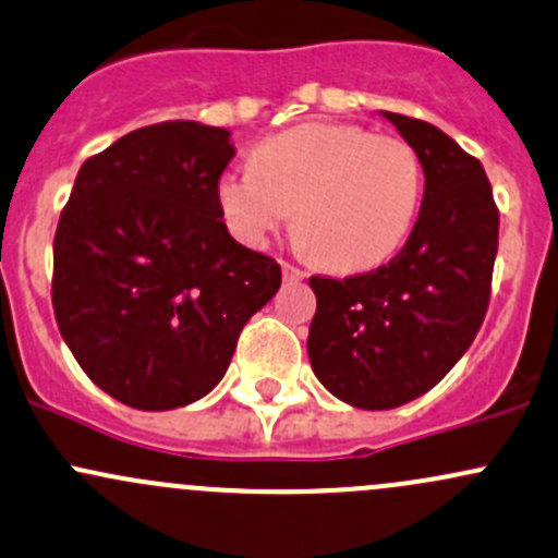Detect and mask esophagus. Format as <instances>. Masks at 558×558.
I'll list each match as a JSON object with an SVG mask.
<instances>
[{"mask_svg": "<svg viewBox=\"0 0 558 558\" xmlns=\"http://www.w3.org/2000/svg\"><path fill=\"white\" fill-rule=\"evenodd\" d=\"M280 269H283V280H289V283H299V280L307 278V272H304V269H299L289 262H283V267H280Z\"/></svg>", "mask_w": 558, "mask_h": 558, "instance_id": "esophagus-1", "label": "esophagus"}]
</instances>
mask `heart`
I'll use <instances>...</instances> for the list:
<instances>
[{
  "instance_id": "heart-1",
  "label": "heart",
  "mask_w": 558,
  "mask_h": 558,
  "mask_svg": "<svg viewBox=\"0 0 558 558\" xmlns=\"http://www.w3.org/2000/svg\"><path fill=\"white\" fill-rule=\"evenodd\" d=\"M251 166L216 184L227 227L251 248H264L294 214L299 245L350 272L390 259L417 219L422 162L403 138L302 122L262 138Z\"/></svg>"
}]
</instances>
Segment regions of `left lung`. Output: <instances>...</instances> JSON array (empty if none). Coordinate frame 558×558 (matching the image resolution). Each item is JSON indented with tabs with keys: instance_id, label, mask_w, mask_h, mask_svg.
Here are the masks:
<instances>
[{
	"instance_id": "8db88e82",
	"label": "left lung",
	"mask_w": 558,
	"mask_h": 558,
	"mask_svg": "<svg viewBox=\"0 0 558 558\" xmlns=\"http://www.w3.org/2000/svg\"><path fill=\"white\" fill-rule=\"evenodd\" d=\"M417 151L422 208L407 245L355 278H310L318 310L307 355L315 377L355 409L425 396L476 339L497 256V214L476 157L436 125L379 111Z\"/></svg>"
}]
</instances>
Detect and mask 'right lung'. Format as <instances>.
Masks as SVG:
<instances>
[{
	"label": "right lung",
	"mask_w": 558,
	"mask_h": 558,
	"mask_svg": "<svg viewBox=\"0 0 558 558\" xmlns=\"http://www.w3.org/2000/svg\"><path fill=\"white\" fill-rule=\"evenodd\" d=\"M232 133L192 120L138 128L74 179L52 243L63 342L104 392L141 412L208 396L280 264L225 225L216 184Z\"/></svg>",
	"instance_id": "right-lung-1"
}]
</instances>
